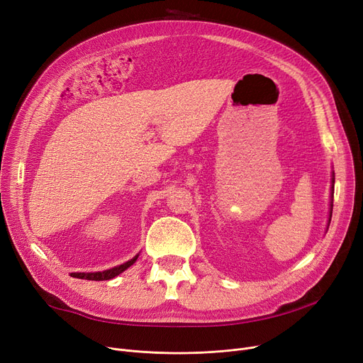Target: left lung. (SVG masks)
<instances>
[{"instance_id":"8db88e82","label":"left lung","mask_w":363,"mask_h":363,"mask_svg":"<svg viewBox=\"0 0 363 363\" xmlns=\"http://www.w3.org/2000/svg\"><path fill=\"white\" fill-rule=\"evenodd\" d=\"M334 182H335V178H334V172H333V178H331V201H330V218H328V226H330V222H331V216H333V199H334Z\"/></svg>"}]
</instances>
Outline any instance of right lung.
<instances>
[{
    "label": "right lung",
    "mask_w": 363,
    "mask_h": 363,
    "mask_svg": "<svg viewBox=\"0 0 363 363\" xmlns=\"http://www.w3.org/2000/svg\"><path fill=\"white\" fill-rule=\"evenodd\" d=\"M138 256H140V253L133 256L130 260H128L119 266H114V268H111V269H106L101 272H72L70 277L79 278V279H89V281H107V279H111L114 277L121 275L123 271H126L129 266H132L137 262Z\"/></svg>",
    "instance_id": "right-lung-1"
}]
</instances>
